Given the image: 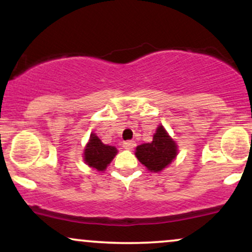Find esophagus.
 <instances>
[{
    "instance_id": "esophagus-1",
    "label": "esophagus",
    "mask_w": 252,
    "mask_h": 252,
    "mask_svg": "<svg viewBox=\"0 0 252 252\" xmlns=\"http://www.w3.org/2000/svg\"><path fill=\"white\" fill-rule=\"evenodd\" d=\"M135 146H136V143L134 142V141H126V142L123 143L124 148L128 149V150H131L132 148H134Z\"/></svg>"
}]
</instances>
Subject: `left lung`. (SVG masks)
I'll return each mask as SVG.
<instances>
[{
	"mask_svg": "<svg viewBox=\"0 0 252 252\" xmlns=\"http://www.w3.org/2000/svg\"><path fill=\"white\" fill-rule=\"evenodd\" d=\"M136 158L150 172L158 173L168 167L178 155V144L163 126H158L153 141L136 147Z\"/></svg>",
	"mask_w": 252,
	"mask_h": 252,
	"instance_id": "8db88e82",
	"label": "left lung"
}]
</instances>
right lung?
<instances>
[{
	"mask_svg": "<svg viewBox=\"0 0 252 252\" xmlns=\"http://www.w3.org/2000/svg\"><path fill=\"white\" fill-rule=\"evenodd\" d=\"M116 154V147L104 144L94 132H91L89 142L84 149L83 158L89 167L97 169L98 172H103L114 160Z\"/></svg>",
	"mask_w": 252,
	"mask_h": 252,
	"instance_id": "1",
	"label": "right lung"
}]
</instances>
